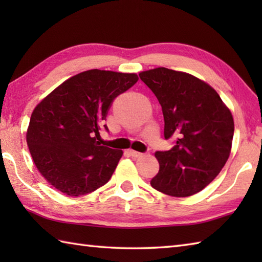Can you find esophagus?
<instances>
[{"label": "esophagus", "instance_id": "obj_1", "mask_svg": "<svg viewBox=\"0 0 262 262\" xmlns=\"http://www.w3.org/2000/svg\"><path fill=\"white\" fill-rule=\"evenodd\" d=\"M129 154L132 155V157H134V158H140V157H142V153H140V152H136V151H134V149H129Z\"/></svg>", "mask_w": 262, "mask_h": 262}]
</instances>
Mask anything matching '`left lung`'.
Segmentation results:
<instances>
[{"instance_id": "8db88e82", "label": "left lung", "mask_w": 262, "mask_h": 262, "mask_svg": "<svg viewBox=\"0 0 262 262\" xmlns=\"http://www.w3.org/2000/svg\"><path fill=\"white\" fill-rule=\"evenodd\" d=\"M162 107L164 137L174 146L157 152L160 170L151 180L157 190L188 197L208 186L230 157L234 120L213 88L185 72L158 68L140 73Z\"/></svg>"}]
</instances>
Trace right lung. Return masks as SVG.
<instances>
[{
    "label": "right lung",
    "mask_w": 262,
    "mask_h": 262,
    "mask_svg": "<svg viewBox=\"0 0 262 262\" xmlns=\"http://www.w3.org/2000/svg\"><path fill=\"white\" fill-rule=\"evenodd\" d=\"M137 81L135 73L89 70L64 81L33 109L28 147L38 171L58 191L77 197L109 181L122 151L100 145L99 130L114 99Z\"/></svg>",
    "instance_id": "1"
}]
</instances>
